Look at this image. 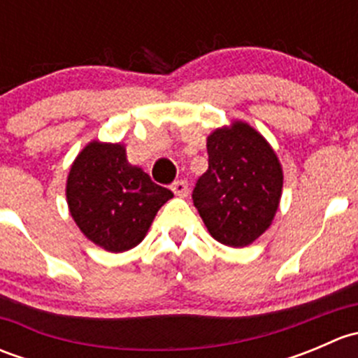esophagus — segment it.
<instances>
[{"label":"esophagus","instance_id":"1","mask_svg":"<svg viewBox=\"0 0 358 358\" xmlns=\"http://www.w3.org/2000/svg\"><path fill=\"white\" fill-rule=\"evenodd\" d=\"M171 190L175 192V196L187 197V196H189V183H187L185 180H178V182L173 183Z\"/></svg>","mask_w":358,"mask_h":358}]
</instances>
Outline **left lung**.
Segmentation results:
<instances>
[{
  "mask_svg": "<svg viewBox=\"0 0 358 358\" xmlns=\"http://www.w3.org/2000/svg\"><path fill=\"white\" fill-rule=\"evenodd\" d=\"M209 166L197 180L194 206L218 243L246 248L272 225L284 173L265 136L244 121L216 128L206 140Z\"/></svg>",
  "mask_w": 358,
  "mask_h": 358,
  "instance_id": "obj_1",
  "label": "left lung"
}]
</instances>
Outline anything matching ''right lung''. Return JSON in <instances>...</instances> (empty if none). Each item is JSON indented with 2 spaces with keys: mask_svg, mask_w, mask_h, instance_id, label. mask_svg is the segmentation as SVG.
<instances>
[{
  "mask_svg": "<svg viewBox=\"0 0 358 358\" xmlns=\"http://www.w3.org/2000/svg\"><path fill=\"white\" fill-rule=\"evenodd\" d=\"M66 197L86 239L109 252H122L142 243L173 192L129 164L122 143L92 140L69 169Z\"/></svg>",
  "mask_w": 358,
  "mask_h": 358,
  "instance_id": "right-lung-1",
  "label": "right lung"
}]
</instances>
